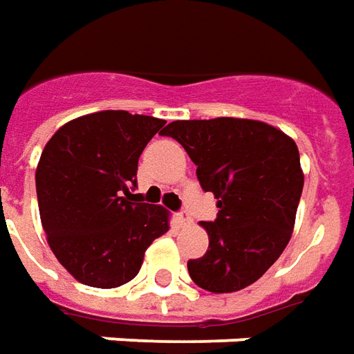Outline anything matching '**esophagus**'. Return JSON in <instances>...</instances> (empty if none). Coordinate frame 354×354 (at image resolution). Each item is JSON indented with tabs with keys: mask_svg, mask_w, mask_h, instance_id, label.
I'll list each match as a JSON object with an SVG mask.
<instances>
[{
	"mask_svg": "<svg viewBox=\"0 0 354 354\" xmlns=\"http://www.w3.org/2000/svg\"><path fill=\"white\" fill-rule=\"evenodd\" d=\"M176 218H178V222L182 224V226H185V224H189V222H192V216H189V212L185 211V209H182V211L178 212Z\"/></svg>",
	"mask_w": 354,
	"mask_h": 354,
	"instance_id": "obj_1",
	"label": "esophagus"
}]
</instances>
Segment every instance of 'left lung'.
Segmentation results:
<instances>
[{"label":"left lung","instance_id":"left-lung-1","mask_svg":"<svg viewBox=\"0 0 354 354\" xmlns=\"http://www.w3.org/2000/svg\"><path fill=\"white\" fill-rule=\"evenodd\" d=\"M162 136L184 147L203 192L218 199L216 218L203 222L207 253L187 261L192 280L212 293L251 286L293 232L305 182L297 145L274 126L228 117L174 120Z\"/></svg>","mask_w":354,"mask_h":354}]
</instances>
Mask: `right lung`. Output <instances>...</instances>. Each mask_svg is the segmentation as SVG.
<instances>
[{
  "instance_id": "1",
  "label": "right lung",
  "mask_w": 354,
  "mask_h": 354,
  "mask_svg": "<svg viewBox=\"0 0 354 354\" xmlns=\"http://www.w3.org/2000/svg\"><path fill=\"white\" fill-rule=\"evenodd\" d=\"M165 120L128 111L74 118L44 147L36 170L39 218L57 261L91 288L136 278L147 247L169 232L162 207L140 203L138 160Z\"/></svg>"
}]
</instances>
